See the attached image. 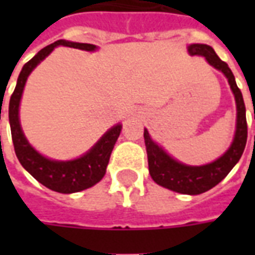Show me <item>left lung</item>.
<instances>
[{
  "label": "left lung",
  "instance_id": "8db88e82",
  "mask_svg": "<svg viewBox=\"0 0 255 255\" xmlns=\"http://www.w3.org/2000/svg\"><path fill=\"white\" fill-rule=\"evenodd\" d=\"M188 53L191 56H203L210 65L221 71L228 79L231 90L235 95L236 111H238L234 142L230 149L212 164L202 166H188L177 162L166 154L158 144H155L151 140L147 129H144L143 138L146 151H147L150 176L153 177V180L157 184L169 188L172 191L188 194V195H198L217 186L236 165V162L241 160L247 142L246 106L241 90L236 86L234 73L227 63L220 60L213 47L201 43H192L188 46Z\"/></svg>",
  "mask_w": 255,
  "mask_h": 255
}]
</instances>
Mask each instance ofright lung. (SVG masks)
I'll return each mask as SVG.
<instances>
[{
    "instance_id": "add662e5",
    "label": "right lung",
    "mask_w": 255,
    "mask_h": 255,
    "mask_svg": "<svg viewBox=\"0 0 255 255\" xmlns=\"http://www.w3.org/2000/svg\"><path fill=\"white\" fill-rule=\"evenodd\" d=\"M56 46H67L82 49L87 52L95 50L94 45L90 43H78V42L60 41L54 42L49 46L43 47L41 52H38L31 58L28 63L24 64L21 72L17 79V84L10 101H9V123H10V132L13 140L14 153L19 158L20 164L24 166L25 171H28L35 177L38 182L45 187L50 188L53 191L71 194L94 186L104 177L106 172V166L111 158L112 150L115 147L117 138L122 131V126L117 124L111 128L102 138L95 143L89 153L83 157L72 161H53L41 155L35 149H32L27 142L24 133L21 131L19 122V105L20 98L23 94L25 80L28 78L31 71L41 63L43 58L49 56ZM1 113V111H0Z\"/></svg>"
}]
</instances>
